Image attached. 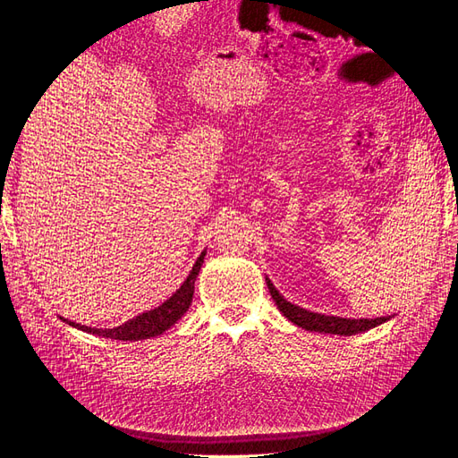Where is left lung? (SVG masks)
<instances>
[{"mask_svg":"<svg viewBox=\"0 0 458 458\" xmlns=\"http://www.w3.org/2000/svg\"><path fill=\"white\" fill-rule=\"evenodd\" d=\"M267 288L271 293V298L275 300L279 311L293 321L294 325L311 330V332H325V335H340V336H352L357 332H365L374 327H378L386 321H390V317H377V318H345V317H335V315H323L303 310L300 306H294L284 296H281L279 290L273 286V283L267 279Z\"/></svg>","mask_w":458,"mask_h":458,"instance_id":"8db88e82","label":"left lung"}]
</instances>
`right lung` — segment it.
I'll return each instance as SVG.
<instances>
[{"mask_svg":"<svg viewBox=\"0 0 458 458\" xmlns=\"http://www.w3.org/2000/svg\"><path fill=\"white\" fill-rule=\"evenodd\" d=\"M204 256H206V250L195 261V266H192L185 283L179 286L168 300L160 303L158 308L137 315V317L130 318L128 323H123L120 327L93 328V327H86V325H80V323H72V321H68V318H63V317L61 318L64 323H68L78 330H84V332H89V335H97V336H103V338L123 340V342L155 338V336L162 335V332L168 330L170 327H174L179 321V318H182L187 313L191 301H192V294H195V281H197V275H199L202 263H204Z\"/></svg>","mask_w":458,"mask_h":458,"instance_id":"add662e5","label":"right lung"}]
</instances>
